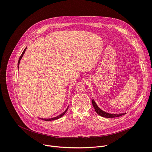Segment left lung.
Here are the masks:
<instances>
[{"label": "left lung", "instance_id": "1", "mask_svg": "<svg viewBox=\"0 0 152 152\" xmlns=\"http://www.w3.org/2000/svg\"><path fill=\"white\" fill-rule=\"evenodd\" d=\"M92 104H93L95 112H96V113L98 115H99V116H102V117H106V118H113V117H119V116H123V115L126 114V113H121V114H110V113H108L104 112L101 109H100L98 107V106L95 104L94 99L92 100Z\"/></svg>", "mask_w": 152, "mask_h": 152}]
</instances>
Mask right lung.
I'll list each match as a JSON object with an SVG mask.
<instances>
[{
	"label": "right lung",
	"mask_w": 152,
	"mask_h": 152,
	"mask_svg": "<svg viewBox=\"0 0 152 152\" xmlns=\"http://www.w3.org/2000/svg\"><path fill=\"white\" fill-rule=\"evenodd\" d=\"M26 49V47L24 49V50H23V52L22 54L21 55V56H20V58H19L18 62V68H19V64H20V60H21V59L22 58V57H23V54L25 53V51ZM68 107L66 109V110L64 113H62V114H61L60 115H59V116H57V117H54V118H47V119H46V118H40V119H42V120H45V121H51V120H57V119H58L59 118H61L62 116H63L65 114V113H66V112H67V110H68Z\"/></svg>",
	"instance_id": "right-lung-1"
}]
</instances>
